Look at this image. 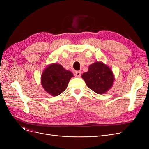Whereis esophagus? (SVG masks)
<instances>
[{
    "mask_svg": "<svg viewBox=\"0 0 149 149\" xmlns=\"http://www.w3.org/2000/svg\"><path fill=\"white\" fill-rule=\"evenodd\" d=\"M81 75V72L80 71H76L75 72V76L77 77H80Z\"/></svg>",
    "mask_w": 149,
    "mask_h": 149,
    "instance_id": "34e87169",
    "label": "esophagus"
}]
</instances>
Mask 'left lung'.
Instances as JSON below:
<instances>
[{"instance_id": "obj_1", "label": "left lung", "mask_w": 149, "mask_h": 149, "mask_svg": "<svg viewBox=\"0 0 149 149\" xmlns=\"http://www.w3.org/2000/svg\"><path fill=\"white\" fill-rule=\"evenodd\" d=\"M81 77L87 86L98 94H103L108 91L114 81L112 70L101 61L91 65L88 71L83 73Z\"/></svg>"}]
</instances>
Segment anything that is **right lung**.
<instances>
[{"label": "right lung", "instance_id": "right-lung-1", "mask_svg": "<svg viewBox=\"0 0 149 149\" xmlns=\"http://www.w3.org/2000/svg\"><path fill=\"white\" fill-rule=\"evenodd\" d=\"M73 74L61 65L51 64L46 67L41 76V83L46 92L52 96H57L65 91Z\"/></svg>", "mask_w": 149, "mask_h": 149}]
</instances>
